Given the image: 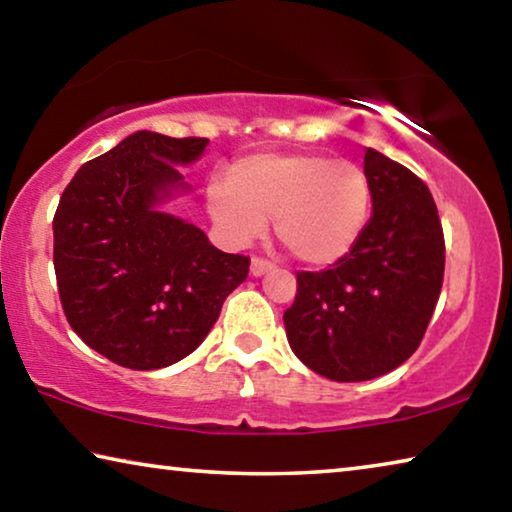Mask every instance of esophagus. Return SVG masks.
<instances>
[{"label": "esophagus", "instance_id": "esophagus-1", "mask_svg": "<svg viewBox=\"0 0 512 512\" xmlns=\"http://www.w3.org/2000/svg\"><path fill=\"white\" fill-rule=\"evenodd\" d=\"M273 266H275V264L271 262V259H264V257H259V255H255L253 259H250V273H253L255 277L268 273Z\"/></svg>", "mask_w": 512, "mask_h": 512}]
</instances>
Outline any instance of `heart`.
I'll use <instances>...</instances> for the list:
<instances>
[{"label":"heart","instance_id":"obj_1","mask_svg":"<svg viewBox=\"0 0 512 512\" xmlns=\"http://www.w3.org/2000/svg\"><path fill=\"white\" fill-rule=\"evenodd\" d=\"M212 219L232 244L259 239L275 219L277 239L309 266L339 262L370 216L366 171L318 153L255 155L207 189Z\"/></svg>","mask_w":512,"mask_h":512}]
</instances>
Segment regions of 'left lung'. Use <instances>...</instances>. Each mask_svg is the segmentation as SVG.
<instances>
[{
	"instance_id": "1",
	"label": "left lung",
	"mask_w": 512,
	"mask_h": 512,
	"mask_svg": "<svg viewBox=\"0 0 512 512\" xmlns=\"http://www.w3.org/2000/svg\"><path fill=\"white\" fill-rule=\"evenodd\" d=\"M372 219L348 255L296 273L284 311L296 357L334 381L386 375L418 350L445 275V235L429 187L375 149L363 158Z\"/></svg>"
}]
</instances>
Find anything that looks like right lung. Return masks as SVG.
<instances>
[{"label": "right lung", "mask_w": 512, "mask_h": 512, "mask_svg": "<svg viewBox=\"0 0 512 512\" xmlns=\"http://www.w3.org/2000/svg\"><path fill=\"white\" fill-rule=\"evenodd\" d=\"M205 137L137 131L76 171L54 214V268L69 327L117 366L155 370L194 352L248 277L196 225L158 212L176 164Z\"/></svg>", "instance_id": "obj_1"}]
</instances>
